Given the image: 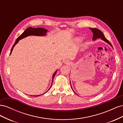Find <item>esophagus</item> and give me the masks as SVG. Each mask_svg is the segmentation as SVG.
<instances>
[{"label": "esophagus", "instance_id": "obj_1", "mask_svg": "<svg viewBox=\"0 0 123 123\" xmlns=\"http://www.w3.org/2000/svg\"><path fill=\"white\" fill-rule=\"evenodd\" d=\"M65 64H67V65H70L71 64V62L69 61H65Z\"/></svg>", "mask_w": 123, "mask_h": 123}]
</instances>
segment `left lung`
I'll list each match as a JSON object with an SVG mask.
<instances>
[{"mask_svg": "<svg viewBox=\"0 0 123 123\" xmlns=\"http://www.w3.org/2000/svg\"><path fill=\"white\" fill-rule=\"evenodd\" d=\"M90 28V29L92 31L93 33V38H92L93 40H95V39H96L97 38H100L102 39H103L104 41H105V42H106L107 43H108L109 44H110V45L112 47V44H111V43L109 42L108 40L107 39L105 38V36H104V34L101 31H100L99 29H98L96 28ZM70 85H71V83H70ZM71 88H72V90L74 91V90H73V89H72V86H71Z\"/></svg>", "mask_w": 123, "mask_h": 123, "instance_id": "left-lung-1", "label": "left lung"}]
</instances>
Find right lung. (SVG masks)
Here are the masks:
<instances>
[{"mask_svg": "<svg viewBox=\"0 0 123 123\" xmlns=\"http://www.w3.org/2000/svg\"><path fill=\"white\" fill-rule=\"evenodd\" d=\"M47 31H48L47 30L44 29V28H32V27H29V28H27L23 33H22V34H21V35H20L19 37H18L17 38V39L16 40L15 42V43L13 44V47L12 48V49H11L10 54H11V53H12L13 48L15 46V44H16L18 43V42H19V40L23 39V38H24L25 37H27L28 36H30V35L45 36L46 35V33H47ZM57 71V70L54 73L53 75L52 76V82H53V80L54 77V76L55 75ZM52 82L51 86V87H50V88L49 89V90H48L46 92H47L48 91L50 90V89L51 88V87L52 86ZM39 95H33V96H39Z\"/></svg>", "mask_w": 123, "mask_h": 123, "instance_id": "obj_1", "label": "right lung"}]
</instances>
